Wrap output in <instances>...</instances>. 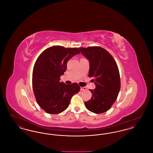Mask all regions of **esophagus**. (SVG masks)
<instances>
[{
  "mask_svg": "<svg viewBox=\"0 0 153 153\" xmlns=\"http://www.w3.org/2000/svg\"><path fill=\"white\" fill-rule=\"evenodd\" d=\"M81 91H85L87 90V88L86 87H81Z\"/></svg>",
  "mask_w": 153,
  "mask_h": 153,
  "instance_id": "obj_1",
  "label": "esophagus"
}]
</instances>
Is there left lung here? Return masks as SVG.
<instances>
[{
	"label": "left lung",
	"instance_id": "8db88e82",
	"mask_svg": "<svg viewBox=\"0 0 153 153\" xmlns=\"http://www.w3.org/2000/svg\"><path fill=\"white\" fill-rule=\"evenodd\" d=\"M89 62L88 76L93 77L95 89H89L92 96L84 102L85 107L95 114L109 110L117 100L120 89V74L114 58L100 46L79 48Z\"/></svg>",
	"mask_w": 153,
	"mask_h": 153
}]
</instances>
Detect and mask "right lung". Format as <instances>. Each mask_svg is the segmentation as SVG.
<instances>
[{
  "mask_svg": "<svg viewBox=\"0 0 153 153\" xmlns=\"http://www.w3.org/2000/svg\"><path fill=\"white\" fill-rule=\"evenodd\" d=\"M80 51L76 48H65L54 46L45 49L37 58L34 66L32 85L36 102L50 114H58L69 106L73 95L80 90L77 83L66 85L60 82L67 62Z\"/></svg>",
  "mask_w": 153,
  "mask_h": 153,
  "instance_id": "1",
  "label": "right lung"
}]
</instances>
